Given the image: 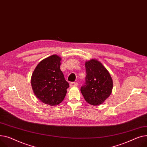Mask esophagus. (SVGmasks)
<instances>
[{"label":"esophagus","instance_id":"1","mask_svg":"<svg viewBox=\"0 0 147 147\" xmlns=\"http://www.w3.org/2000/svg\"><path fill=\"white\" fill-rule=\"evenodd\" d=\"M78 85V82H72L70 83V87H75V86H77Z\"/></svg>","mask_w":147,"mask_h":147}]
</instances>
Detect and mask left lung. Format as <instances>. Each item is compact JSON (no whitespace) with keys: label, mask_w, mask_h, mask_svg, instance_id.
I'll return each mask as SVG.
<instances>
[{"label":"left lung","mask_w":147,"mask_h":147,"mask_svg":"<svg viewBox=\"0 0 147 147\" xmlns=\"http://www.w3.org/2000/svg\"><path fill=\"white\" fill-rule=\"evenodd\" d=\"M85 69L87 75L81 92L89 104L99 105L111 94L113 81L106 67L96 59L86 62Z\"/></svg>","instance_id":"8db88e82"}]
</instances>
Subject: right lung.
<instances>
[{"label": "right lung", "instance_id": "obj_1", "mask_svg": "<svg viewBox=\"0 0 147 147\" xmlns=\"http://www.w3.org/2000/svg\"><path fill=\"white\" fill-rule=\"evenodd\" d=\"M61 58L54 55L38 64L31 77V86L36 96L43 103L55 106L65 98L69 84L60 70Z\"/></svg>", "mask_w": 147, "mask_h": 147}]
</instances>
